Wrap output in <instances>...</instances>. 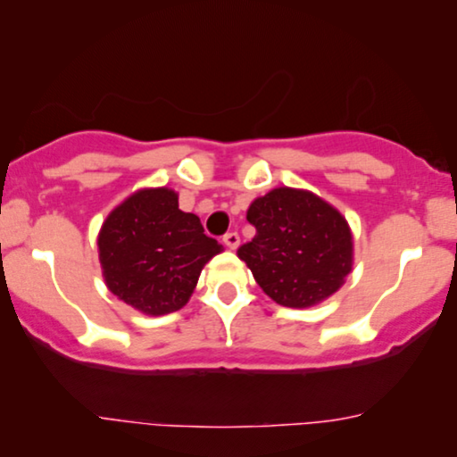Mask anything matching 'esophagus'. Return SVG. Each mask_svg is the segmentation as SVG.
<instances>
[{
  "mask_svg": "<svg viewBox=\"0 0 457 457\" xmlns=\"http://www.w3.org/2000/svg\"><path fill=\"white\" fill-rule=\"evenodd\" d=\"M223 243H225V246H228V249H236V246L240 245V236H238V232H228L223 236Z\"/></svg>",
  "mask_w": 457,
  "mask_h": 457,
  "instance_id": "obj_1",
  "label": "esophagus"
}]
</instances>
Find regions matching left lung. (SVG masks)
<instances>
[{"instance_id": "obj_1", "label": "left lung", "mask_w": 457, "mask_h": 457, "mask_svg": "<svg viewBox=\"0 0 457 457\" xmlns=\"http://www.w3.org/2000/svg\"><path fill=\"white\" fill-rule=\"evenodd\" d=\"M246 221L255 225L238 257L266 295L289 309H306L337 294L353 266L347 219L304 189L278 187L253 200Z\"/></svg>"}]
</instances>
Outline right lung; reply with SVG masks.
<instances>
[{"mask_svg":"<svg viewBox=\"0 0 457 457\" xmlns=\"http://www.w3.org/2000/svg\"><path fill=\"white\" fill-rule=\"evenodd\" d=\"M100 263L108 289L145 315H168L189 302L202 268L223 246L168 187L140 189L104 221Z\"/></svg>","mask_w":457,"mask_h":457,"instance_id":"right-lung-1","label":"right lung"}]
</instances>
